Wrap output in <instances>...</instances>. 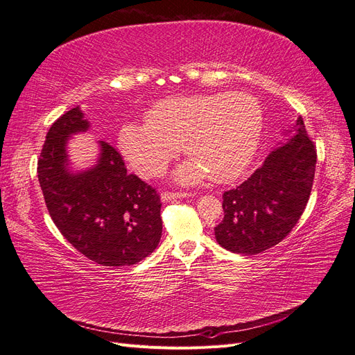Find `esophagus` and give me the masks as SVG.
<instances>
[{
  "label": "esophagus",
  "mask_w": 355,
  "mask_h": 355,
  "mask_svg": "<svg viewBox=\"0 0 355 355\" xmlns=\"http://www.w3.org/2000/svg\"><path fill=\"white\" fill-rule=\"evenodd\" d=\"M191 193H169V191H164L161 194V200L162 202H169V200H175V199H182V198H190Z\"/></svg>",
  "instance_id": "34e87169"
}]
</instances>
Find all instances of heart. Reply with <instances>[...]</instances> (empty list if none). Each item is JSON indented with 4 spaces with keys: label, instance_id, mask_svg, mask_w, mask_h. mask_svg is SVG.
<instances>
[{
    "label": "heart",
    "instance_id": "obj_1",
    "mask_svg": "<svg viewBox=\"0 0 355 355\" xmlns=\"http://www.w3.org/2000/svg\"><path fill=\"white\" fill-rule=\"evenodd\" d=\"M263 127L257 99L243 92L173 96L148 111L146 123L124 124L118 148L143 177L164 173L182 146L191 157L174 173L180 184L239 178L252 164Z\"/></svg>",
    "mask_w": 355,
    "mask_h": 355
}]
</instances>
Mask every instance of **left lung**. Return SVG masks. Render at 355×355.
Listing matches in <instances>:
<instances>
[{"label":"left lung","instance_id":"8db88e82","mask_svg":"<svg viewBox=\"0 0 355 355\" xmlns=\"http://www.w3.org/2000/svg\"><path fill=\"white\" fill-rule=\"evenodd\" d=\"M250 178L222 196L224 219L215 239L227 250L257 254L281 243L307 206L316 171V148L303 118L285 131Z\"/></svg>","mask_w":355,"mask_h":355}]
</instances>
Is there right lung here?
<instances>
[{"mask_svg":"<svg viewBox=\"0 0 355 355\" xmlns=\"http://www.w3.org/2000/svg\"><path fill=\"white\" fill-rule=\"evenodd\" d=\"M90 123L80 107L51 125L37 161V178L48 212L74 248L102 266H130L161 241V199L155 189L127 174L121 155L99 141L95 165L74 171L67 144Z\"/></svg>","mask_w":355,"mask_h":355,"instance_id":"add662e5","label":"right lung"}]
</instances>
